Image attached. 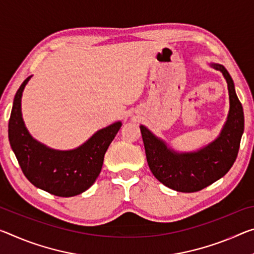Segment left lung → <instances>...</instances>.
Returning a JSON list of instances; mask_svg holds the SVG:
<instances>
[{"label":"left lung","instance_id":"left-lung-1","mask_svg":"<svg viewBox=\"0 0 254 254\" xmlns=\"http://www.w3.org/2000/svg\"><path fill=\"white\" fill-rule=\"evenodd\" d=\"M211 66L226 79L229 95L227 121L215 141L198 151L176 152L146 127H140L151 173L159 182L179 192H196L216 182L231 170L239 154L244 131L242 104L228 71L220 64L212 63Z\"/></svg>","mask_w":254,"mask_h":254}]
</instances>
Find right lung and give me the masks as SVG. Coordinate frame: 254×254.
<instances>
[{"instance_id": "right-lung-1", "label": "right lung", "mask_w": 254, "mask_h": 254, "mask_svg": "<svg viewBox=\"0 0 254 254\" xmlns=\"http://www.w3.org/2000/svg\"><path fill=\"white\" fill-rule=\"evenodd\" d=\"M28 78L14 96L9 120V141L18 163L30 183L51 194L73 196L88 190L102 171L104 156L122 123L102 128L73 150H55L38 142L25 127L21 97Z\"/></svg>"}]
</instances>
